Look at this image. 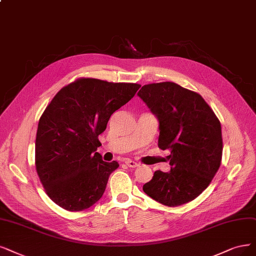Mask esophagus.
Masks as SVG:
<instances>
[{"label":"esophagus","mask_w":256,"mask_h":256,"mask_svg":"<svg viewBox=\"0 0 256 256\" xmlns=\"http://www.w3.org/2000/svg\"><path fill=\"white\" fill-rule=\"evenodd\" d=\"M126 166H130V168H136V166H139V164H137L136 162H133V160H130V159L126 160Z\"/></svg>","instance_id":"34e87169"}]
</instances>
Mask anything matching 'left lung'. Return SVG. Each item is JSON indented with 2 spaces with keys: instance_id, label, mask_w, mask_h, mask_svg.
<instances>
[{
  "instance_id": "1",
  "label": "left lung",
  "mask_w": 256,
  "mask_h": 256,
  "mask_svg": "<svg viewBox=\"0 0 256 256\" xmlns=\"http://www.w3.org/2000/svg\"><path fill=\"white\" fill-rule=\"evenodd\" d=\"M159 121L158 146L170 150L171 171H156L144 191L154 200L178 206L200 196L218 171L222 126L200 94L174 82L144 85L138 92Z\"/></svg>"
}]
</instances>
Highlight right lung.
Listing matches in <instances>:
<instances>
[{
	"label": "right lung",
	"instance_id": "obj_1",
	"mask_svg": "<svg viewBox=\"0 0 256 256\" xmlns=\"http://www.w3.org/2000/svg\"><path fill=\"white\" fill-rule=\"evenodd\" d=\"M137 83L80 78L56 92L38 124L36 168L50 200L63 209L83 211L106 191L119 166L96 152L98 136L114 112L135 96Z\"/></svg>",
	"mask_w": 256,
	"mask_h": 256
}]
</instances>
